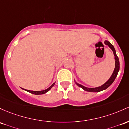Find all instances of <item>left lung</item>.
I'll use <instances>...</instances> for the list:
<instances>
[{"label":"left lung","mask_w":129,"mask_h":129,"mask_svg":"<svg viewBox=\"0 0 129 129\" xmlns=\"http://www.w3.org/2000/svg\"><path fill=\"white\" fill-rule=\"evenodd\" d=\"M104 43L106 45H107V46H108V47L112 50V51L113 52V54H114V60H115V67H114V71H113L112 75H111V76H110V78L108 79V80L107 81H106L104 84H102V85L99 86V87H85V86L81 85V84H79V83H78L75 80V82L76 85L79 86V87H80L81 88H82L83 90H85V91L90 92H99L105 90L106 89L108 88L109 86L111 85L113 82H114V80H115V78H116V76L117 75V73H118L119 70V58L117 56L116 52V50L115 49H114V46H113L112 44L110 43V42L108 40H105Z\"/></svg>","instance_id":"8db88e82"}]
</instances>
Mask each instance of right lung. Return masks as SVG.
Instances as JSON below:
<instances>
[{"instance_id": "add662e5", "label": "right lung", "mask_w": 129, "mask_h": 129, "mask_svg": "<svg viewBox=\"0 0 129 129\" xmlns=\"http://www.w3.org/2000/svg\"><path fill=\"white\" fill-rule=\"evenodd\" d=\"M55 83H56V82H54V83L53 84H52L51 86H49V87H48V88L46 89H45V90H39V91H34V90H27V89H23V88H22V89H23V90H25V91L29 92H30V93H31V94H35V95H42V94H45V93H46V92H48L49 90H50L51 89L52 87H53L54 86Z\"/></svg>"}]
</instances>
